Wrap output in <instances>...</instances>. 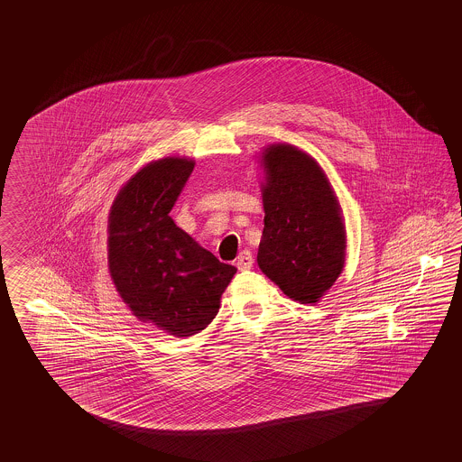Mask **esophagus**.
I'll list each match as a JSON object with an SVG mask.
<instances>
[{"instance_id":"1","label":"esophagus","mask_w":462,"mask_h":462,"mask_svg":"<svg viewBox=\"0 0 462 462\" xmlns=\"http://www.w3.org/2000/svg\"><path fill=\"white\" fill-rule=\"evenodd\" d=\"M236 264H237L240 271H247V269H251V267L254 266V257H252L251 252H240V254H238L237 261H236Z\"/></svg>"}]
</instances>
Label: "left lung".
I'll return each instance as SVG.
<instances>
[{"label":"left lung","mask_w":462,"mask_h":462,"mask_svg":"<svg viewBox=\"0 0 462 462\" xmlns=\"http://www.w3.org/2000/svg\"><path fill=\"white\" fill-rule=\"evenodd\" d=\"M261 164L266 215L257 264L294 301L317 303L346 264L338 199L317 161L294 145H269Z\"/></svg>","instance_id":"1"}]
</instances>
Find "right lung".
Here are the masks:
<instances>
[{
    "label": "right lung",
    "instance_id": "1",
    "mask_svg": "<svg viewBox=\"0 0 462 462\" xmlns=\"http://www.w3.org/2000/svg\"><path fill=\"white\" fill-rule=\"evenodd\" d=\"M195 161L164 157L134 174L108 217V266L116 291L142 322L191 337L217 317L237 273L169 217Z\"/></svg>",
    "mask_w": 462,
    "mask_h": 462
}]
</instances>
